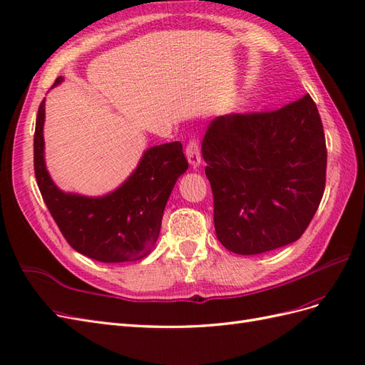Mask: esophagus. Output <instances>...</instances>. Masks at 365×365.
<instances>
[{"label": "esophagus", "mask_w": 365, "mask_h": 365, "mask_svg": "<svg viewBox=\"0 0 365 365\" xmlns=\"http://www.w3.org/2000/svg\"><path fill=\"white\" fill-rule=\"evenodd\" d=\"M185 155L193 168H197V165L201 164V148H200V141H197V138H190L189 143H187Z\"/></svg>", "instance_id": "obj_1"}]
</instances>
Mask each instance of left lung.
I'll list each match as a JSON object with an SVG mask.
<instances>
[{
  "mask_svg": "<svg viewBox=\"0 0 365 365\" xmlns=\"http://www.w3.org/2000/svg\"><path fill=\"white\" fill-rule=\"evenodd\" d=\"M220 244L242 256L300 239L322 202L327 149L304 94L275 111L216 117L202 140Z\"/></svg>",
  "mask_w": 365,
  "mask_h": 365,
  "instance_id": "obj_1",
  "label": "left lung"
}]
</instances>
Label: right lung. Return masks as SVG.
I'll return each instance as SVG.
<instances>
[{
    "label": "right lung",
    "instance_id": "right-lung-1",
    "mask_svg": "<svg viewBox=\"0 0 365 365\" xmlns=\"http://www.w3.org/2000/svg\"><path fill=\"white\" fill-rule=\"evenodd\" d=\"M61 81L62 77H58L54 85ZM43 117L42 101L33 140V164L42 200L65 240L77 252L103 263L146 257L158 239L173 185L189 169L181 143L148 149L135 172L115 192L86 197L63 193L51 181L43 163Z\"/></svg>",
    "mask_w": 365,
    "mask_h": 365
}]
</instances>
